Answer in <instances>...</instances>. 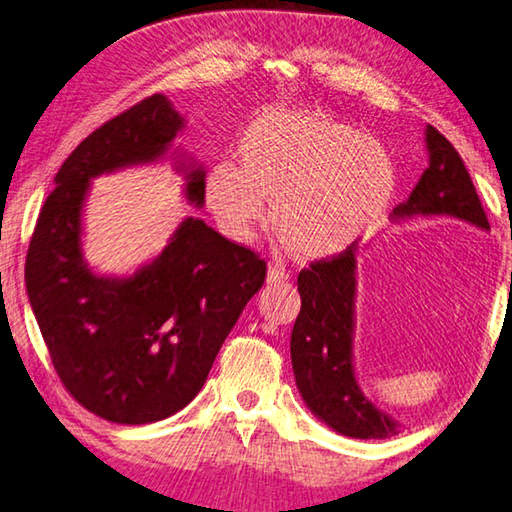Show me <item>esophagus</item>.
Masks as SVG:
<instances>
[{
  "instance_id": "1",
  "label": "esophagus",
  "mask_w": 512,
  "mask_h": 512,
  "mask_svg": "<svg viewBox=\"0 0 512 512\" xmlns=\"http://www.w3.org/2000/svg\"><path fill=\"white\" fill-rule=\"evenodd\" d=\"M285 281H289L287 269L283 265H278V263H269V267H267V283L278 285V283H285Z\"/></svg>"
}]
</instances>
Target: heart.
Wrapping results in <instances>:
<instances>
[{
  "instance_id": "b5f03b06",
  "label": "heart",
  "mask_w": 512,
  "mask_h": 512,
  "mask_svg": "<svg viewBox=\"0 0 512 512\" xmlns=\"http://www.w3.org/2000/svg\"><path fill=\"white\" fill-rule=\"evenodd\" d=\"M238 167L211 165L202 194L234 243L272 225L303 260L345 254L383 223L399 191L397 160L376 138L312 109L269 111L243 131Z\"/></svg>"
}]
</instances>
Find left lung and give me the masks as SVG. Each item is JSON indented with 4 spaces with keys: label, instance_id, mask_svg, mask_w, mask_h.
Returning <instances> with one entry per match:
<instances>
[{
    "label": "left lung",
    "instance_id": "obj_1",
    "mask_svg": "<svg viewBox=\"0 0 512 512\" xmlns=\"http://www.w3.org/2000/svg\"><path fill=\"white\" fill-rule=\"evenodd\" d=\"M428 169L410 198L392 211V223L410 218H455L490 231L477 189L455 147L435 127H426ZM356 254L347 249L318 260L298 274L301 314L296 316L289 352L296 388L316 419L354 439H388L401 423L365 397L354 370Z\"/></svg>",
    "mask_w": 512,
    "mask_h": 512
}]
</instances>
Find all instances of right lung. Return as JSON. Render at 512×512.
<instances>
[{
	"instance_id": "add662e5",
	"label": "right lung",
	"mask_w": 512,
	"mask_h": 512,
	"mask_svg": "<svg viewBox=\"0 0 512 512\" xmlns=\"http://www.w3.org/2000/svg\"><path fill=\"white\" fill-rule=\"evenodd\" d=\"M187 120L151 95L80 142L55 176L26 256V292L51 361L98 417L142 426L196 399L220 345L265 283V260L187 216L165 249L127 276L84 258L91 182L167 158ZM187 205H205V165L173 151Z\"/></svg>"
}]
</instances>
